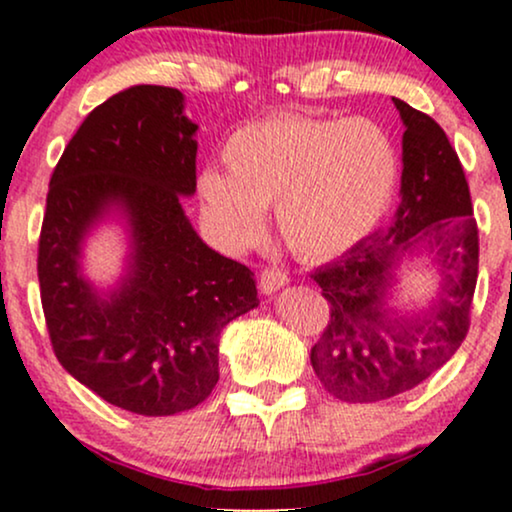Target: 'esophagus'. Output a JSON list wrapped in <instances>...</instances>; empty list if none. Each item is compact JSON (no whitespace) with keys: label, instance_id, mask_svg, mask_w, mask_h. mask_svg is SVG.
I'll list each match as a JSON object with an SVG mask.
<instances>
[{"label":"esophagus","instance_id":"1","mask_svg":"<svg viewBox=\"0 0 512 512\" xmlns=\"http://www.w3.org/2000/svg\"><path fill=\"white\" fill-rule=\"evenodd\" d=\"M289 284V276H286V272L284 269H276V267H267V269H262V274H260V291L262 293H274V291H279L281 286H286Z\"/></svg>","mask_w":512,"mask_h":512}]
</instances>
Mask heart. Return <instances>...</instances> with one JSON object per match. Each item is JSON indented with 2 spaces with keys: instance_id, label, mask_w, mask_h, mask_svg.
<instances>
[{
  "instance_id": "1",
  "label": "heart",
  "mask_w": 512,
  "mask_h": 512,
  "mask_svg": "<svg viewBox=\"0 0 512 512\" xmlns=\"http://www.w3.org/2000/svg\"><path fill=\"white\" fill-rule=\"evenodd\" d=\"M226 173L204 170L199 197L223 243L248 248L264 209L293 255L330 260L375 231L395 202L399 151L370 117L279 115L240 127L223 146Z\"/></svg>"
}]
</instances>
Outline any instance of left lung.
<instances>
[{
	"label": "left lung",
	"instance_id": "8db88e82",
	"mask_svg": "<svg viewBox=\"0 0 512 512\" xmlns=\"http://www.w3.org/2000/svg\"><path fill=\"white\" fill-rule=\"evenodd\" d=\"M392 101L404 122L395 219L310 274L330 303L310 363L325 390L351 404L402 395L448 363L477 289L479 231L460 158L433 117ZM409 261L431 266L439 286L424 309L397 311L391 293Z\"/></svg>",
	"mask_w": 512,
	"mask_h": 512
}]
</instances>
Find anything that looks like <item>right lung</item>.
<instances>
[{
    "instance_id": "right-lung-1",
    "label": "right lung",
    "mask_w": 512,
    "mask_h": 512,
    "mask_svg": "<svg viewBox=\"0 0 512 512\" xmlns=\"http://www.w3.org/2000/svg\"><path fill=\"white\" fill-rule=\"evenodd\" d=\"M178 88L132 86L91 110L50 178L38 281L57 361L142 416L195 409L219 383V337L257 308L245 264L211 250L180 199L197 190V125ZM117 210L128 269L101 294L80 274L90 228Z\"/></svg>"
}]
</instances>
